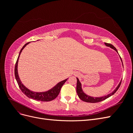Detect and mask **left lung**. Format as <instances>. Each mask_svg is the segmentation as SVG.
I'll return each mask as SVG.
<instances>
[{"label": "left lung", "instance_id": "8db88e82", "mask_svg": "<svg viewBox=\"0 0 133 133\" xmlns=\"http://www.w3.org/2000/svg\"><path fill=\"white\" fill-rule=\"evenodd\" d=\"M105 45H107V46H109L110 48H112V49L115 50L118 53V50H116V48L113 45H112V44L107 43H105ZM120 59H121V61L123 64V62H122V60L121 58L120 57ZM76 79H77V84H76V92H77L79 98L84 102H85L87 103H91L102 102V101H103V100H105L106 99L108 98L109 97H110V96H111V95L114 94L115 92L117 91L118 89H119V88L120 87V84H121V83H122V80H121V81L120 82L119 84H118V87L116 88V89L112 92H111V93L107 95L104 96H101V97H92V96H90L89 95H87L85 92L83 91V90L82 89V88L81 83L80 82L78 78H76Z\"/></svg>", "mask_w": 133, "mask_h": 133}]
</instances>
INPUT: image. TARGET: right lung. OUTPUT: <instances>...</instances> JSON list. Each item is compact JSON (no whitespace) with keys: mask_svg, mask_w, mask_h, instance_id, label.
Segmentation results:
<instances>
[{"mask_svg":"<svg viewBox=\"0 0 133 133\" xmlns=\"http://www.w3.org/2000/svg\"><path fill=\"white\" fill-rule=\"evenodd\" d=\"M30 42L26 43L23 46L22 49L19 52L18 58L17 59V62H16L15 65V77L17 82L18 83V85L20 88V89L22 90V91L24 94L28 98H31L32 99H34L35 100H38V101H42V102H49L51 100H53L54 99L57 97L58 95H59L60 89L63 85V84L65 83V82L68 79L63 80V81L58 83L57 85H55L53 88H52L51 89L48 90L44 92H35L31 91L29 89H28L26 87H25L23 85V83H22L21 79L19 78V76L18 73V63L19 61V58L20 57L22 50H23L26 45L28 44H29Z\"/></svg>","mask_w":133,"mask_h":133,"instance_id":"right-lung-1","label":"right lung"}]
</instances>
